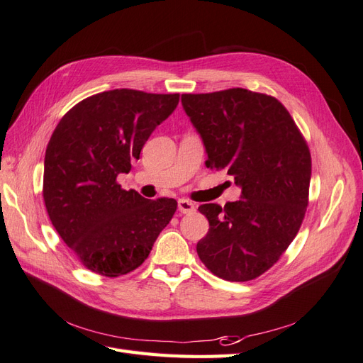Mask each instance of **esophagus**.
<instances>
[{"label": "esophagus", "instance_id": "esophagus-1", "mask_svg": "<svg viewBox=\"0 0 363 363\" xmlns=\"http://www.w3.org/2000/svg\"><path fill=\"white\" fill-rule=\"evenodd\" d=\"M179 211L182 213H186V215L194 213L195 212V204L188 201V200H179Z\"/></svg>", "mask_w": 363, "mask_h": 363}]
</instances>
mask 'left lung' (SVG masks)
I'll return each mask as SVG.
<instances>
[{
	"mask_svg": "<svg viewBox=\"0 0 363 363\" xmlns=\"http://www.w3.org/2000/svg\"><path fill=\"white\" fill-rule=\"evenodd\" d=\"M184 112L207 151L206 167L242 188L224 207L201 204L208 232L196 244L207 269L228 281L267 272L298 233L309 204L307 142L277 98L242 87L183 94Z\"/></svg>",
	"mask_w": 363,
	"mask_h": 363,
	"instance_id": "1",
	"label": "left lung"
}]
</instances>
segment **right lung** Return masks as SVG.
<instances>
[{
	"label": "right lung",
	"mask_w": 363,
	"mask_h": 363,
	"mask_svg": "<svg viewBox=\"0 0 363 363\" xmlns=\"http://www.w3.org/2000/svg\"><path fill=\"white\" fill-rule=\"evenodd\" d=\"M179 100V94L106 91L77 103L54 128L43 201L59 236L89 271L119 277L139 268L177 211L175 200H147L116 177L131 169Z\"/></svg>",
	"instance_id": "1"
}]
</instances>
